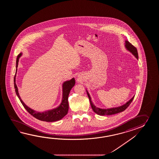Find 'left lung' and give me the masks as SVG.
Returning <instances> with one entry per match:
<instances>
[{"mask_svg":"<svg viewBox=\"0 0 159 159\" xmlns=\"http://www.w3.org/2000/svg\"><path fill=\"white\" fill-rule=\"evenodd\" d=\"M125 49L127 51H129V52H131L135 56V57L138 60V53L137 49L134 46H133L132 44L129 42V41L127 40L125 41ZM86 92H87V94H88V97H89V100H90L91 108L93 109V110L94 111V112L99 115H114V114H118L119 112H121L125 111V109L129 107V105L131 104V103L132 102L133 99H134V98L135 97V96H134L131 99L129 100V101L126 102L125 104L118 106V107L110 108H101L97 107L95 106L94 104L91 101L90 95L89 94V92H88L87 90H86Z\"/></svg>","mask_w":159,"mask_h":159,"instance_id":"left-lung-1","label":"left lung"}]
</instances>
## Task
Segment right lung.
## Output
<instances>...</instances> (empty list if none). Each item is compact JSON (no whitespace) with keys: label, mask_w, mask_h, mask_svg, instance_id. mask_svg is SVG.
Returning a JSON list of instances; mask_svg holds the SVG:
<instances>
[{"label":"right lung","mask_w":159,"mask_h":159,"mask_svg":"<svg viewBox=\"0 0 159 159\" xmlns=\"http://www.w3.org/2000/svg\"><path fill=\"white\" fill-rule=\"evenodd\" d=\"M23 53H20L17 56L16 58V73L14 77V88L15 89L16 94L17 95V97L20 99L21 103H22L24 108L26 109L27 111L28 112L30 115H32L35 118L41 121H45L47 122H55L61 120V119L64 118L65 115L68 114L69 110V103H68V97L70 93L72 88L75 86V78H72L71 80L64 82L62 84V97L60 105H59L56 108L49 110L44 112L36 111L33 109L29 107L27 105L24 103L23 101L21 100L19 93L18 91V88L16 84V76L17 73V66L19 58L22 56Z\"/></svg>","instance_id":"obj_1"}]
</instances>
